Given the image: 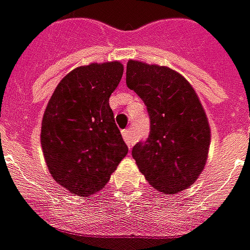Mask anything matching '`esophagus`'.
<instances>
[{
	"instance_id": "obj_1",
	"label": "esophagus",
	"mask_w": 250,
	"mask_h": 250,
	"mask_svg": "<svg viewBox=\"0 0 250 250\" xmlns=\"http://www.w3.org/2000/svg\"><path fill=\"white\" fill-rule=\"evenodd\" d=\"M122 135H123V139L125 141V144L128 145V147L132 146V144H134V141H132V134L131 130H128V128H125L122 131Z\"/></svg>"
}]
</instances>
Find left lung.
<instances>
[{
	"mask_svg": "<svg viewBox=\"0 0 250 250\" xmlns=\"http://www.w3.org/2000/svg\"><path fill=\"white\" fill-rule=\"evenodd\" d=\"M127 87L146 105L150 132L132 147V157L152 188L175 194L190 188L208 157L210 130L196 91L168 67L130 60Z\"/></svg>",
	"mask_w": 250,
	"mask_h": 250,
	"instance_id": "1",
	"label": "left lung"
}]
</instances>
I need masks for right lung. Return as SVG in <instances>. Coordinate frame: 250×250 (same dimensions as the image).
<instances>
[{
    "instance_id": "obj_1",
    "label": "right lung",
    "mask_w": 250,
    "mask_h": 250,
    "mask_svg": "<svg viewBox=\"0 0 250 250\" xmlns=\"http://www.w3.org/2000/svg\"><path fill=\"white\" fill-rule=\"evenodd\" d=\"M122 76L119 61L78 67L47 103L41 145L53 179L72 194L103 190L128 153L109 106Z\"/></svg>"
}]
</instances>
